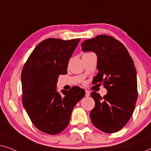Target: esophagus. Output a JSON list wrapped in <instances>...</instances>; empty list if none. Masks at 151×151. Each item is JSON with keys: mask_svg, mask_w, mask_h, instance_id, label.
I'll return each mask as SVG.
<instances>
[{"mask_svg": "<svg viewBox=\"0 0 151 151\" xmlns=\"http://www.w3.org/2000/svg\"><path fill=\"white\" fill-rule=\"evenodd\" d=\"M90 95V92L88 90H86V96L88 97Z\"/></svg>", "mask_w": 151, "mask_h": 151, "instance_id": "34e87169", "label": "esophagus"}]
</instances>
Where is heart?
Returning a JSON list of instances; mask_svg holds the SVG:
<instances>
[{"mask_svg": "<svg viewBox=\"0 0 151 151\" xmlns=\"http://www.w3.org/2000/svg\"><path fill=\"white\" fill-rule=\"evenodd\" d=\"M86 54H88V53H86Z\"/></svg>", "mask_w": 151, "mask_h": 151, "instance_id": "1", "label": "heart"}]
</instances>
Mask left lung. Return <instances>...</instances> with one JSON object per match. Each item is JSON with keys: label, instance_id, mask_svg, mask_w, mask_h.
Here are the masks:
<instances>
[{"label": "left lung", "instance_id": "8db88e82", "mask_svg": "<svg viewBox=\"0 0 151 151\" xmlns=\"http://www.w3.org/2000/svg\"><path fill=\"white\" fill-rule=\"evenodd\" d=\"M83 52L97 56L94 83H103L107 94L103 97L92 92L95 107L90 111L92 124L105 133L123 128L134 111L137 99V73L134 63L125 46L113 37L99 35L81 44Z\"/></svg>", "mask_w": 151, "mask_h": 151}]
</instances>
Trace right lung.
<instances>
[{
	"mask_svg": "<svg viewBox=\"0 0 151 151\" xmlns=\"http://www.w3.org/2000/svg\"><path fill=\"white\" fill-rule=\"evenodd\" d=\"M80 39L49 38L40 42L23 67L22 104L36 128L47 134L61 133L69 124L72 111L86 94L83 89L57 91L59 75L67 74L69 60Z\"/></svg>",
	"mask_w": 151,
	"mask_h": 151,
	"instance_id": "1",
	"label": "right lung"
}]
</instances>
